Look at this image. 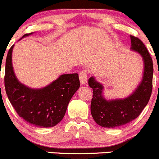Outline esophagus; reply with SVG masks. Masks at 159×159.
Returning a JSON list of instances; mask_svg holds the SVG:
<instances>
[{
  "label": "esophagus",
  "instance_id": "esophagus-1",
  "mask_svg": "<svg viewBox=\"0 0 159 159\" xmlns=\"http://www.w3.org/2000/svg\"><path fill=\"white\" fill-rule=\"evenodd\" d=\"M80 80L81 85H86L87 83V72L82 70L80 73Z\"/></svg>",
  "mask_w": 159,
  "mask_h": 159
}]
</instances>
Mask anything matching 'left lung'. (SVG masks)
<instances>
[{"label":"left lung","instance_id":"1","mask_svg":"<svg viewBox=\"0 0 159 159\" xmlns=\"http://www.w3.org/2000/svg\"><path fill=\"white\" fill-rule=\"evenodd\" d=\"M131 49L141 55L144 63L142 78L132 93L125 98L107 100L103 97V85L93 76H91L88 80L93 93L91 100V114L96 123L103 128H114L132 121L145 107L152 94V59L139 39L131 35Z\"/></svg>","mask_w":159,"mask_h":159}]
</instances>
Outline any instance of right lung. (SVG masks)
<instances>
[{
  "label": "right lung",
  "instance_id": "1",
  "mask_svg": "<svg viewBox=\"0 0 159 159\" xmlns=\"http://www.w3.org/2000/svg\"><path fill=\"white\" fill-rule=\"evenodd\" d=\"M32 34H24L21 39ZM14 46L7 53L4 76L6 93L11 103L28 123L39 128L56 126L62 120L70 100L80 88L79 75L63 74L45 87H28L15 76L12 65Z\"/></svg>",
  "mask_w": 159,
  "mask_h": 159
}]
</instances>
